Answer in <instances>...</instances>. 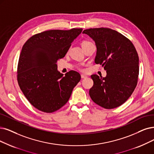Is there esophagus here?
<instances>
[{
    "instance_id": "esophagus-1",
    "label": "esophagus",
    "mask_w": 154,
    "mask_h": 154,
    "mask_svg": "<svg viewBox=\"0 0 154 154\" xmlns=\"http://www.w3.org/2000/svg\"><path fill=\"white\" fill-rule=\"evenodd\" d=\"M81 77H82V79H84V78H87V76H85V75H81Z\"/></svg>"
}]
</instances>
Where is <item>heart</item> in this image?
<instances>
[{
  "label": "heart",
  "mask_w": 154,
  "mask_h": 154,
  "mask_svg": "<svg viewBox=\"0 0 154 154\" xmlns=\"http://www.w3.org/2000/svg\"><path fill=\"white\" fill-rule=\"evenodd\" d=\"M90 43H91L90 42H88V41H83L82 43V47H84L86 45H87L88 44H90ZM82 71H83V69H82Z\"/></svg>",
  "instance_id": "heart-1"
}]
</instances>
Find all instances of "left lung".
Masks as SVG:
<instances>
[{"instance_id":"left-lung-1","label":"left lung","mask_w":154,"mask_h":154,"mask_svg":"<svg viewBox=\"0 0 154 154\" xmlns=\"http://www.w3.org/2000/svg\"><path fill=\"white\" fill-rule=\"evenodd\" d=\"M97 47L95 59L106 71L105 78L92 75L94 85L89 95L97 105L107 109L118 107L130 97L138 82L139 57L132 42L114 29H85Z\"/></svg>"}]
</instances>
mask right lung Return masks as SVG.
Here are the masks:
<instances>
[{
	"label": "right lung",
	"instance_id": "add662e5",
	"mask_svg": "<svg viewBox=\"0 0 154 154\" xmlns=\"http://www.w3.org/2000/svg\"><path fill=\"white\" fill-rule=\"evenodd\" d=\"M82 28L51 29L36 34L23 46L17 78L24 95L40 111L51 113L64 106L81 75L70 71L65 76L57 70L63 58Z\"/></svg>",
	"mask_w": 154,
	"mask_h": 154
}]
</instances>
